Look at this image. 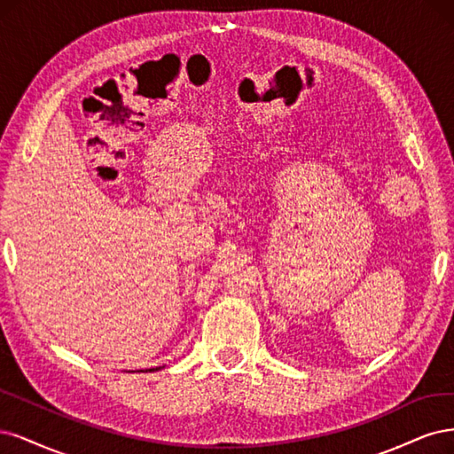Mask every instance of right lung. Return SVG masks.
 I'll list each match as a JSON object with an SVG mask.
<instances>
[{"mask_svg": "<svg viewBox=\"0 0 454 454\" xmlns=\"http://www.w3.org/2000/svg\"><path fill=\"white\" fill-rule=\"evenodd\" d=\"M156 370H160V368H153V370H149V372H156Z\"/></svg>", "mask_w": 454, "mask_h": 454, "instance_id": "add662e5", "label": "right lung"}]
</instances>
